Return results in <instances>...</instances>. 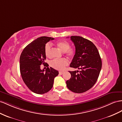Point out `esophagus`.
Wrapping results in <instances>:
<instances>
[{
  "label": "esophagus",
  "mask_w": 122,
  "mask_h": 122,
  "mask_svg": "<svg viewBox=\"0 0 122 122\" xmlns=\"http://www.w3.org/2000/svg\"><path fill=\"white\" fill-rule=\"evenodd\" d=\"M59 74L60 75H62L64 73V71H59Z\"/></svg>",
  "instance_id": "obj_1"
}]
</instances>
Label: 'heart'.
<instances>
[{"label": "heart", "instance_id": "heart-1", "mask_svg": "<svg viewBox=\"0 0 122 122\" xmlns=\"http://www.w3.org/2000/svg\"><path fill=\"white\" fill-rule=\"evenodd\" d=\"M58 48L62 52L69 57H72L75 55V49L73 48H70V45L69 43L66 41H59L56 43ZM51 45L50 44H46L45 46V54L47 57H51ZM68 64V61L65 59H55L51 63V65L55 69L57 70H63L65 66Z\"/></svg>", "mask_w": 122, "mask_h": 122}]
</instances>
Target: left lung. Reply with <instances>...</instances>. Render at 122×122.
Wrapping results in <instances>:
<instances>
[{"mask_svg": "<svg viewBox=\"0 0 122 122\" xmlns=\"http://www.w3.org/2000/svg\"><path fill=\"white\" fill-rule=\"evenodd\" d=\"M71 40L76 51L70 67L81 70L69 71L71 77L66 81V86L71 91L81 93L95 85L102 68V60L91 41L79 36H71Z\"/></svg>", "mask_w": 122, "mask_h": 122, "instance_id": "1", "label": "left lung"}]
</instances>
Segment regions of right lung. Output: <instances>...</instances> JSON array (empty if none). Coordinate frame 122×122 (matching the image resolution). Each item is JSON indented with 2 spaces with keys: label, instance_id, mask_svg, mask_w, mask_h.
Instances as JSON below:
<instances>
[{
  "label": "right lung",
  "instance_id": "add662e5",
  "mask_svg": "<svg viewBox=\"0 0 122 122\" xmlns=\"http://www.w3.org/2000/svg\"><path fill=\"white\" fill-rule=\"evenodd\" d=\"M51 37L41 36L34 40L24 49L20 59V71L22 79L31 91L42 94L49 91L54 84L58 71L52 67L41 70V64H44L46 59L45 44Z\"/></svg>",
  "mask_w": 122,
  "mask_h": 122
}]
</instances>
